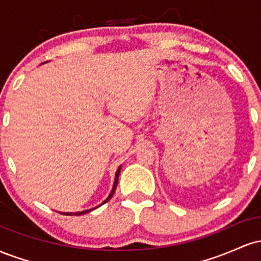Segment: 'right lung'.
I'll return each instance as SVG.
<instances>
[{"label": "right lung", "mask_w": 261, "mask_h": 261, "mask_svg": "<svg viewBox=\"0 0 261 261\" xmlns=\"http://www.w3.org/2000/svg\"><path fill=\"white\" fill-rule=\"evenodd\" d=\"M44 64V62H43ZM41 64V65H43ZM120 169H121V166L119 167L118 168V170H116V173H115V179H114V185H113V189H112V191H110V194H109V196L107 197L106 200H104L103 202L100 203V205H98V206H95V207H93V208H89V210H85V211H81V212H61V214H64V215H66V216H81V215H85V214H88V212H91V211H93V210H95V208H98L99 207V206H101L103 205V203H106V202H108L109 201L110 199H112V196H113V194H114V191H115V189H116V185H118V180H119V174H120Z\"/></svg>", "instance_id": "right-lung-1"}]
</instances>
